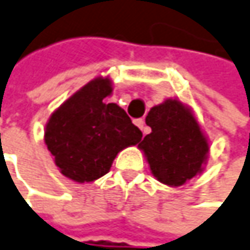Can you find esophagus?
Segmentation results:
<instances>
[{
	"label": "esophagus",
	"instance_id": "1",
	"mask_svg": "<svg viewBox=\"0 0 250 250\" xmlns=\"http://www.w3.org/2000/svg\"><path fill=\"white\" fill-rule=\"evenodd\" d=\"M134 125H137V127L143 131V134H146V133H147L146 125H145V120H143V119H137V120H134Z\"/></svg>",
	"mask_w": 250,
	"mask_h": 250
}]
</instances>
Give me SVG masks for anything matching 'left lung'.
Returning a JSON list of instances; mask_svg holds the SVG:
<instances>
[{
	"mask_svg": "<svg viewBox=\"0 0 250 250\" xmlns=\"http://www.w3.org/2000/svg\"><path fill=\"white\" fill-rule=\"evenodd\" d=\"M146 125L151 133L139 146L159 182L176 188L203 171L209 145L189 107L169 99L150 108Z\"/></svg>",
	"mask_w": 250,
	"mask_h": 250,
	"instance_id": "obj_1",
	"label": "left lung"
}]
</instances>
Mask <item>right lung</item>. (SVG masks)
I'll list each match as a JSON object with an SVG mask.
<instances>
[{"instance_id":"add662e5","label":"right lung","mask_w":250,"mask_h":250,"mask_svg":"<svg viewBox=\"0 0 250 250\" xmlns=\"http://www.w3.org/2000/svg\"><path fill=\"white\" fill-rule=\"evenodd\" d=\"M110 79L91 80L51 114L44 140L60 171L79 183L108 173L117 153L142 140L143 133L116 103Z\"/></svg>"}]
</instances>
